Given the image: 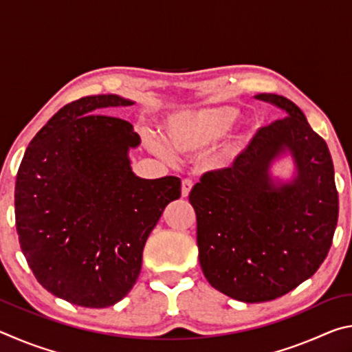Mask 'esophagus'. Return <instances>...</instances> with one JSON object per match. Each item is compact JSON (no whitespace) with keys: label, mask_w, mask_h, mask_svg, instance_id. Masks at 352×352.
I'll use <instances>...</instances> for the list:
<instances>
[{"label":"esophagus","mask_w":352,"mask_h":352,"mask_svg":"<svg viewBox=\"0 0 352 352\" xmlns=\"http://www.w3.org/2000/svg\"><path fill=\"white\" fill-rule=\"evenodd\" d=\"M192 186H194V182L190 180V178H183V182H182V195H183V197H188Z\"/></svg>","instance_id":"esophagus-1"}]
</instances>
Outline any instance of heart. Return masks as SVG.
<instances>
[{
  "label": "heart",
  "mask_w": 352,
  "mask_h": 352,
  "mask_svg": "<svg viewBox=\"0 0 352 352\" xmlns=\"http://www.w3.org/2000/svg\"><path fill=\"white\" fill-rule=\"evenodd\" d=\"M237 119L233 107H212L195 111H184L172 116L164 126V140L177 153H199L216 144L228 133ZM155 152L166 155L158 141H151Z\"/></svg>",
  "instance_id": "heart-1"
}]
</instances>
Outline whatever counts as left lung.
<instances>
[{
	"mask_svg": "<svg viewBox=\"0 0 352 352\" xmlns=\"http://www.w3.org/2000/svg\"><path fill=\"white\" fill-rule=\"evenodd\" d=\"M287 116L261 127L226 169L190 189L199 261L214 289L243 302L275 300L311 278L332 245L338 192L326 141L279 94H258ZM289 148L298 166L292 185L275 187L271 160Z\"/></svg>",
	"mask_w": 352,
	"mask_h": 352,
	"instance_id": "obj_1",
	"label": "left lung"
}]
</instances>
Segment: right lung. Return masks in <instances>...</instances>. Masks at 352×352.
<instances>
[{"label":"right lung","instance_id":"right-lung-1","mask_svg":"<svg viewBox=\"0 0 352 352\" xmlns=\"http://www.w3.org/2000/svg\"><path fill=\"white\" fill-rule=\"evenodd\" d=\"M115 94L62 107L29 142L15 183V226L34 276L82 307L121 301L138 279L142 250L178 177L144 180L127 151L140 144L129 121L100 115L132 105Z\"/></svg>","mask_w":352,"mask_h":352}]
</instances>
